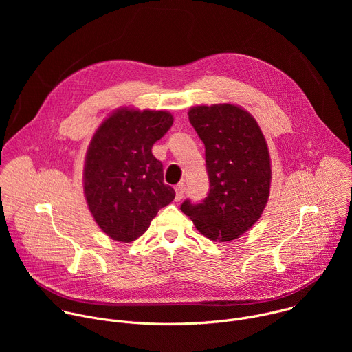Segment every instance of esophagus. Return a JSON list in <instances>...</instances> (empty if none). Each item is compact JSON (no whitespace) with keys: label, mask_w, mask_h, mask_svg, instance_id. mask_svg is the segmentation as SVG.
<instances>
[{"label":"esophagus","mask_w":352,"mask_h":352,"mask_svg":"<svg viewBox=\"0 0 352 352\" xmlns=\"http://www.w3.org/2000/svg\"><path fill=\"white\" fill-rule=\"evenodd\" d=\"M185 184L184 182H179L177 186H175V200H181L185 195Z\"/></svg>","instance_id":"obj_1"}]
</instances>
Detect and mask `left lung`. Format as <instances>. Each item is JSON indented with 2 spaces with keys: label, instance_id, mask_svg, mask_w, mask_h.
Listing matches in <instances>:
<instances>
[{
  "label": "left lung",
  "instance_id": "left-lung-1",
  "mask_svg": "<svg viewBox=\"0 0 352 352\" xmlns=\"http://www.w3.org/2000/svg\"><path fill=\"white\" fill-rule=\"evenodd\" d=\"M189 122L205 143L209 193L200 204L189 199L181 210L205 236L227 242L261 217L270 192V157L255 118L232 104L197 106Z\"/></svg>",
  "mask_w": 352,
  "mask_h": 352
}]
</instances>
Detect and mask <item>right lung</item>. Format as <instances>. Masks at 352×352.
Returning a JSON list of instances; mask_svg holds the SVG:
<instances>
[{
  "label": "right lung",
  "instance_id": "right-lung-1",
  "mask_svg": "<svg viewBox=\"0 0 352 352\" xmlns=\"http://www.w3.org/2000/svg\"><path fill=\"white\" fill-rule=\"evenodd\" d=\"M166 111L118 110L96 131L86 155L83 185L89 209L110 238L132 242L170 205L175 190L164 184L153 144L173 126Z\"/></svg>",
  "mask_w": 352,
  "mask_h": 352
}]
</instances>
